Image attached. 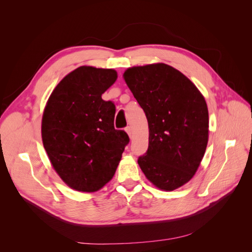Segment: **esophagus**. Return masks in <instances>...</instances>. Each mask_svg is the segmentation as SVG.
Wrapping results in <instances>:
<instances>
[{
  "instance_id": "1",
  "label": "esophagus",
  "mask_w": 252,
  "mask_h": 252,
  "mask_svg": "<svg viewBox=\"0 0 252 252\" xmlns=\"http://www.w3.org/2000/svg\"><path fill=\"white\" fill-rule=\"evenodd\" d=\"M126 132L128 133V135H129V138H132V129H131V127L130 126H128V127H126Z\"/></svg>"
}]
</instances>
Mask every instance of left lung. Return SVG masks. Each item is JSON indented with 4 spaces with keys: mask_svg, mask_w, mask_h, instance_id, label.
<instances>
[{
    "mask_svg": "<svg viewBox=\"0 0 252 252\" xmlns=\"http://www.w3.org/2000/svg\"><path fill=\"white\" fill-rule=\"evenodd\" d=\"M123 77L148 121V149L138 163L156 187L172 191L191 180L204 157L207 104L191 81L164 63L128 68Z\"/></svg>",
    "mask_w": 252,
    "mask_h": 252,
    "instance_id": "8db88e82",
    "label": "left lung"
}]
</instances>
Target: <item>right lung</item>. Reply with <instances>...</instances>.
I'll use <instances>...</instances> for the list:
<instances>
[{"mask_svg":"<svg viewBox=\"0 0 252 252\" xmlns=\"http://www.w3.org/2000/svg\"><path fill=\"white\" fill-rule=\"evenodd\" d=\"M117 78L113 69L81 66L58 84L45 106L44 148L60 178L78 191L107 184L129 143L113 126L116 106L102 98Z\"/></svg>","mask_w":252,"mask_h":252,"instance_id":"add662e5","label":"right lung"}]
</instances>
